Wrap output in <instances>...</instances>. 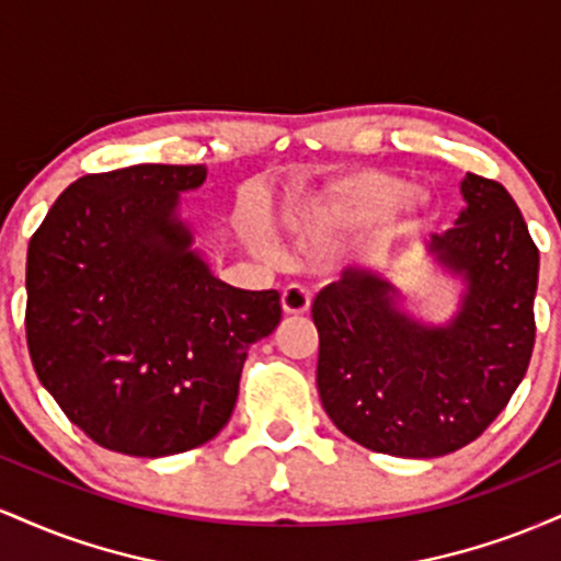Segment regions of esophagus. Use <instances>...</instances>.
<instances>
[{
    "label": "esophagus",
    "instance_id": "34e87169",
    "mask_svg": "<svg viewBox=\"0 0 561 561\" xmlns=\"http://www.w3.org/2000/svg\"><path fill=\"white\" fill-rule=\"evenodd\" d=\"M311 308V293L300 285H289L282 293V311L289 313V317H300Z\"/></svg>",
    "mask_w": 561,
    "mask_h": 561
}]
</instances>
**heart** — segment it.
Segmentation results:
<instances>
[{"mask_svg": "<svg viewBox=\"0 0 561 561\" xmlns=\"http://www.w3.org/2000/svg\"><path fill=\"white\" fill-rule=\"evenodd\" d=\"M405 195V182L398 176L377 171H362L353 176H343L327 186V190L287 203L282 210V227L289 234L306 237V240H321V237L337 234L347 227L369 221L382 214L388 205ZM411 208H424L427 195L414 192L409 195ZM259 244L263 253L274 255L276 244L266 234H259Z\"/></svg>", "mask_w": 561, "mask_h": 561, "instance_id": "b5f03b06", "label": "heart"}]
</instances>
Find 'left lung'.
Returning <instances> with one entry per match:
<instances>
[{"mask_svg": "<svg viewBox=\"0 0 561 561\" xmlns=\"http://www.w3.org/2000/svg\"><path fill=\"white\" fill-rule=\"evenodd\" d=\"M456 227L433 234L430 261L461 282L450 319L411 317L385 274L345 268L313 300L321 405L358 446L403 459L465 448L523 382L536 343L538 248L512 195L461 179Z\"/></svg>", "mask_w": 561, "mask_h": 561, "instance_id": "obj_1", "label": "left lung"}]
</instances>
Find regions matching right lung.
<instances>
[{
  "instance_id": "add662e5",
  "label": "right lung",
  "mask_w": 561,
  "mask_h": 561,
  "mask_svg": "<svg viewBox=\"0 0 561 561\" xmlns=\"http://www.w3.org/2000/svg\"><path fill=\"white\" fill-rule=\"evenodd\" d=\"M205 173L160 163L89 173L28 242L31 362L102 448L158 459L216 437L248 347L282 319L276 289L227 285L195 248L182 195Z\"/></svg>"
}]
</instances>
